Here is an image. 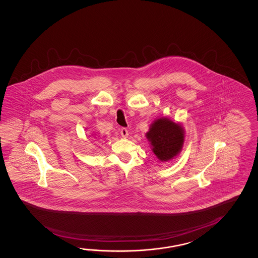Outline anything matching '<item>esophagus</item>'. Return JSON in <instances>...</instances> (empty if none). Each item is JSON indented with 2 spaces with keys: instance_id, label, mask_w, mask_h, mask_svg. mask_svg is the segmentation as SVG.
<instances>
[{
  "instance_id": "esophagus-1",
  "label": "esophagus",
  "mask_w": 258,
  "mask_h": 258,
  "mask_svg": "<svg viewBox=\"0 0 258 258\" xmlns=\"http://www.w3.org/2000/svg\"><path fill=\"white\" fill-rule=\"evenodd\" d=\"M120 134H121V136H122L124 139H126V138H127V136H128V131H127L126 128L123 127V128L120 130Z\"/></svg>"
}]
</instances>
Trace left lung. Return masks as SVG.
Segmentation results:
<instances>
[{
	"label": "left lung",
	"mask_w": 258,
	"mask_h": 258,
	"mask_svg": "<svg viewBox=\"0 0 258 258\" xmlns=\"http://www.w3.org/2000/svg\"><path fill=\"white\" fill-rule=\"evenodd\" d=\"M150 148L161 162H169L182 151L185 131L182 123L166 117L156 118L146 133Z\"/></svg>",
	"instance_id": "8db88e82"
}]
</instances>
